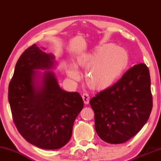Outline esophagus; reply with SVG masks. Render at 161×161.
<instances>
[{"label":"esophagus","instance_id":"esophagus-1","mask_svg":"<svg viewBox=\"0 0 161 161\" xmlns=\"http://www.w3.org/2000/svg\"><path fill=\"white\" fill-rule=\"evenodd\" d=\"M82 98H83V100H84V103L85 104H88L89 103V93H86V92H84L83 93V95H82Z\"/></svg>","mask_w":161,"mask_h":161}]
</instances>
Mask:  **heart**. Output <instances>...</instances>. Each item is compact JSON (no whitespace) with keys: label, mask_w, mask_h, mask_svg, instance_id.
<instances>
[{"label":"heart","mask_w":161,"mask_h":161,"mask_svg":"<svg viewBox=\"0 0 161 161\" xmlns=\"http://www.w3.org/2000/svg\"><path fill=\"white\" fill-rule=\"evenodd\" d=\"M128 56L121 47L108 44L97 48L95 52L78 60V65L89 68L86 74L88 82L91 86L100 88L112 83L126 67ZM68 75L72 80H78L80 72L72 65L68 70Z\"/></svg>","instance_id":"1"}]
</instances>
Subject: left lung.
Here are the masks:
<instances>
[{"label":"left lung","instance_id":"obj_1","mask_svg":"<svg viewBox=\"0 0 161 161\" xmlns=\"http://www.w3.org/2000/svg\"><path fill=\"white\" fill-rule=\"evenodd\" d=\"M97 135L109 144L130 140L146 124L153 107L149 70L135 65L112 86L90 100Z\"/></svg>","mask_w":161,"mask_h":161}]
</instances>
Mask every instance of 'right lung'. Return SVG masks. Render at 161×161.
I'll list each match as a JSON object with an SVG mask.
<instances>
[{
    "mask_svg": "<svg viewBox=\"0 0 161 161\" xmlns=\"http://www.w3.org/2000/svg\"><path fill=\"white\" fill-rule=\"evenodd\" d=\"M42 49L34 44L20 56L9 84L8 100L14 124L25 140L41 149H58L70 140L84 102L79 93L63 90L52 71L35 70L55 66L54 56Z\"/></svg>",
    "mask_w": 161,
    "mask_h": 161,
    "instance_id": "add662e5",
    "label": "right lung"
}]
</instances>
